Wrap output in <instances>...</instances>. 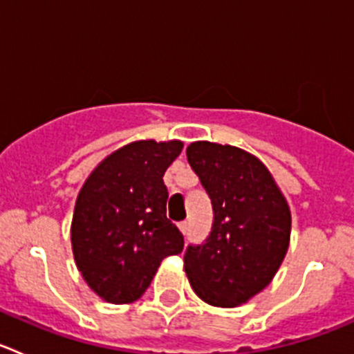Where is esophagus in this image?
<instances>
[{
	"label": "esophagus",
	"mask_w": 354,
	"mask_h": 354,
	"mask_svg": "<svg viewBox=\"0 0 354 354\" xmlns=\"http://www.w3.org/2000/svg\"><path fill=\"white\" fill-rule=\"evenodd\" d=\"M187 228H189V225H187V221H180L179 223V230L183 234H187Z\"/></svg>",
	"instance_id": "esophagus-1"
}]
</instances>
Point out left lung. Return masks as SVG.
Listing matches in <instances>:
<instances>
[{
    "instance_id": "8db88e82",
    "label": "left lung",
    "mask_w": 354,
    "mask_h": 354,
    "mask_svg": "<svg viewBox=\"0 0 354 354\" xmlns=\"http://www.w3.org/2000/svg\"><path fill=\"white\" fill-rule=\"evenodd\" d=\"M187 161L214 209L211 236L187 246L184 270L202 301L234 308L270 286L290 241V209L257 156L234 145L193 142Z\"/></svg>"
}]
</instances>
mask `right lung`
<instances>
[{
  "instance_id": "1",
  "label": "right lung",
  "mask_w": 354,
  "mask_h": 354,
  "mask_svg": "<svg viewBox=\"0 0 354 354\" xmlns=\"http://www.w3.org/2000/svg\"><path fill=\"white\" fill-rule=\"evenodd\" d=\"M184 143L138 140L106 156L84 180L72 214L77 271L101 299L142 298L162 259L183 252L179 228L167 218L162 175Z\"/></svg>"
}]
</instances>
